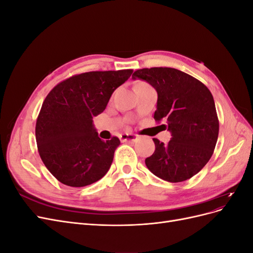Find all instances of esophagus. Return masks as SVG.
<instances>
[{
    "label": "esophagus",
    "instance_id": "esophagus-1",
    "mask_svg": "<svg viewBox=\"0 0 253 253\" xmlns=\"http://www.w3.org/2000/svg\"><path fill=\"white\" fill-rule=\"evenodd\" d=\"M137 136L136 134H132V133H126V134H122L120 136V138L122 141H132L134 142L137 139Z\"/></svg>",
    "mask_w": 253,
    "mask_h": 253
}]
</instances>
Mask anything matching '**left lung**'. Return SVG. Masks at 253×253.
Listing matches in <instances>:
<instances>
[{
    "instance_id": "obj_1",
    "label": "left lung",
    "mask_w": 253,
    "mask_h": 253,
    "mask_svg": "<svg viewBox=\"0 0 253 253\" xmlns=\"http://www.w3.org/2000/svg\"><path fill=\"white\" fill-rule=\"evenodd\" d=\"M133 79L149 82L158 94L156 122L172 134L168 143L153 138L155 151L145 158L157 177L180 182L200 172L211 158L217 141L219 122L209 88L200 80L171 67L137 70Z\"/></svg>"
}]
</instances>
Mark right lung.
I'll use <instances>...</instances> for the list:
<instances>
[{"instance_id":"add662e5","label":"right lung","mask_w":253,"mask_h":253,"mask_svg":"<svg viewBox=\"0 0 253 253\" xmlns=\"http://www.w3.org/2000/svg\"><path fill=\"white\" fill-rule=\"evenodd\" d=\"M133 70L88 72L58 83L46 98L36 122V140L47 170L70 187H85L101 179L120 144L118 137L103 141L93 118L108 105L113 91Z\"/></svg>"}]
</instances>
